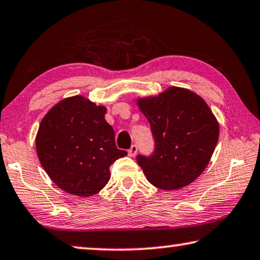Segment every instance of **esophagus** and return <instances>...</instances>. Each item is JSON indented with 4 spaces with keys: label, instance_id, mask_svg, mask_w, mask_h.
Masks as SVG:
<instances>
[{
    "label": "esophagus",
    "instance_id": "esophagus-1",
    "mask_svg": "<svg viewBox=\"0 0 260 260\" xmlns=\"http://www.w3.org/2000/svg\"><path fill=\"white\" fill-rule=\"evenodd\" d=\"M137 151H138V146L135 145V144H134V145L129 148V151H127V153H129L130 156H135L136 154H137Z\"/></svg>",
    "mask_w": 260,
    "mask_h": 260
}]
</instances>
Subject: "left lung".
Wrapping results in <instances>:
<instances>
[{"label":"left lung","instance_id":"1","mask_svg":"<svg viewBox=\"0 0 260 260\" xmlns=\"http://www.w3.org/2000/svg\"><path fill=\"white\" fill-rule=\"evenodd\" d=\"M137 104L154 139L151 155H137L147 181L162 190L192 183L210 162L219 139V124L210 107L196 93L181 87H169Z\"/></svg>","mask_w":260,"mask_h":260}]
</instances>
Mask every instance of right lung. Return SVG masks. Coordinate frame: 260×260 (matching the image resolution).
Listing matches in <instances>:
<instances>
[{
	"instance_id": "1",
	"label": "right lung",
	"mask_w": 260,
	"mask_h": 260,
	"mask_svg": "<svg viewBox=\"0 0 260 260\" xmlns=\"http://www.w3.org/2000/svg\"><path fill=\"white\" fill-rule=\"evenodd\" d=\"M106 108L82 95L59 101L45 115L36 138L40 164L59 189L90 197L110 178L109 167L127 153L115 144Z\"/></svg>"
}]
</instances>
